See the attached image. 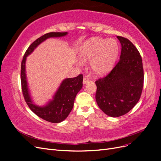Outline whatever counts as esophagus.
I'll return each mask as SVG.
<instances>
[{"label":"esophagus","mask_w":161,"mask_h":161,"mask_svg":"<svg viewBox=\"0 0 161 161\" xmlns=\"http://www.w3.org/2000/svg\"><path fill=\"white\" fill-rule=\"evenodd\" d=\"M89 82V76H85L84 77V79H83V84L88 83Z\"/></svg>","instance_id":"34e87169"}]
</instances>
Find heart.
<instances>
[{
    "mask_svg": "<svg viewBox=\"0 0 161 161\" xmlns=\"http://www.w3.org/2000/svg\"><path fill=\"white\" fill-rule=\"evenodd\" d=\"M119 52L118 43L114 39L93 37L86 42L80 50L83 60H91L90 67L95 75H103L113 66ZM80 62L78 64H80Z\"/></svg>",
    "mask_w": 161,
    "mask_h": 161,
    "instance_id": "obj_1",
    "label": "heart"
}]
</instances>
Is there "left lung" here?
Listing matches in <instances>:
<instances>
[{"label":"left lung","instance_id":"8db88e82","mask_svg":"<svg viewBox=\"0 0 161 161\" xmlns=\"http://www.w3.org/2000/svg\"><path fill=\"white\" fill-rule=\"evenodd\" d=\"M121 45L119 60L108 75L95 81V99L105 114L117 118L138 103L144 85L142 60L137 48L127 38L117 36Z\"/></svg>","mask_w":161,"mask_h":161}]
</instances>
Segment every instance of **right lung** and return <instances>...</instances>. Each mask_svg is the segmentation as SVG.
<instances>
[{"label": "right lung", "instance_id": "right-lung-1", "mask_svg": "<svg viewBox=\"0 0 161 161\" xmlns=\"http://www.w3.org/2000/svg\"><path fill=\"white\" fill-rule=\"evenodd\" d=\"M67 34V32H50L39 37L27 48L21 62V81L24 99L34 114L42 119L52 123H60L69 115L74 105L75 97L82 89L83 76L79 75L75 78L64 79L53 95V99L48 102L46 105L40 107L34 104L31 98L27 82L25 62L27 57L31 54L42 42L48 38L62 37Z\"/></svg>", "mask_w": 161, "mask_h": 161}]
</instances>
